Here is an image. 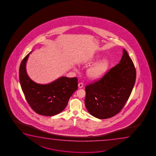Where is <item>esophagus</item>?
Listing matches in <instances>:
<instances>
[{"instance_id": "obj_1", "label": "esophagus", "mask_w": 156, "mask_h": 156, "mask_svg": "<svg viewBox=\"0 0 156 156\" xmlns=\"http://www.w3.org/2000/svg\"><path fill=\"white\" fill-rule=\"evenodd\" d=\"M83 83H78V87L79 88H81L83 87Z\"/></svg>"}]
</instances>
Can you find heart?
<instances>
[{
	"label": "heart",
	"mask_w": 156,
	"mask_h": 156,
	"mask_svg": "<svg viewBox=\"0 0 156 156\" xmlns=\"http://www.w3.org/2000/svg\"><path fill=\"white\" fill-rule=\"evenodd\" d=\"M96 59L92 60L93 63ZM109 61L107 59H103L90 66L86 71V75L88 78L93 80L98 79L102 77L109 68Z\"/></svg>",
	"instance_id": "heart-1"
}]
</instances>
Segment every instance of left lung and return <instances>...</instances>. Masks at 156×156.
I'll list each match as a JSON object with an SVG mask.
<instances>
[{
	"mask_svg": "<svg viewBox=\"0 0 156 156\" xmlns=\"http://www.w3.org/2000/svg\"><path fill=\"white\" fill-rule=\"evenodd\" d=\"M136 70L126 50L119 64L101 79L86 86L85 105L88 112L98 119L112 117L122 109L130 96Z\"/></svg>",
	"mask_w": 156,
	"mask_h": 156,
	"instance_id": "8db88e82",
	"label": "left lung"
}]
</instances>
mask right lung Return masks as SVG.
Segmentation results:
<instances>
[{"label": "right lung", "instance_id": "right-lung-1", "mask_svg": "<svg viewBox=\"0 0 156 156\" xmlns=\"http://www.w3.org/2000/svg\"><path fill=\"white\" fill-rule=\"evenodd\" d=\"M28 54L22 60L19 79L26 100L34 111L41 115L52 116L64 110L73 93L78 88L76 77H61L47 84L36 83L29 77L26 70Z\"/></svg>", "mask_w": 156, "mask_h": 156}]
</instances>
